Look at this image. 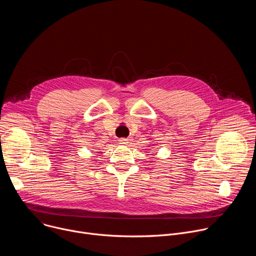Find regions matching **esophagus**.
<instances>
[{"label":"esophagus","instance_id":"34e87169","mask_svg":"<svg viewBox=\"0 0 256 256\" xmlns=\"http://www.w3.org/2000/svg\"><path fill=\"white\" fill-rule=\"evenodd\" d=\"M118 142L122 144H128V140L122 138H120V140H118Z\"/></svg>","mask_w":256,"mask_h":256}]
</instances>
